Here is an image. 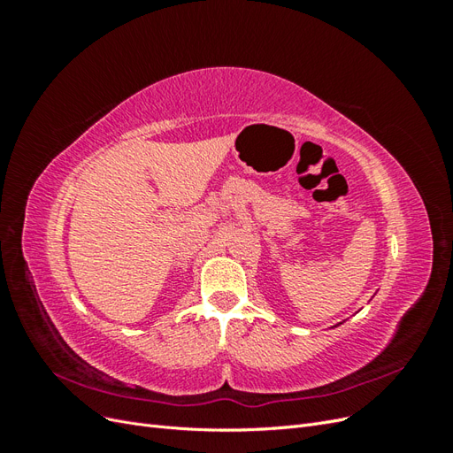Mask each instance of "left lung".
Returning a JSON list of instances; mask_svg holds the SVG:
<instances>
[{
  "mask_svg": "<svg viewBox=\"0 0 453 453\" xmlns=\"http://www.w3.org/2000/svg\"><path fill=\"white\" fill-rule=\"evenodd\" d=\"M342 323H344V321H342ZM342 323H336V325H334V326H338V325H342Z\"/></svg>",
  "mask_w": 453,
  "mask_h": 453,
  "instance_id": "obj_1",
  "label": "left lung"
}]
</instances>
